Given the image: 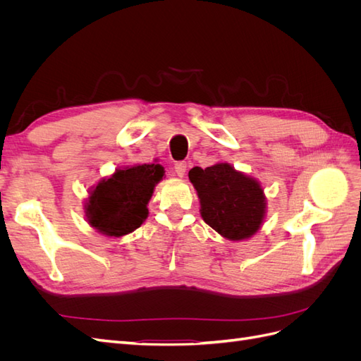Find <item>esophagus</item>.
Returning <instances> with one entry per match:
<instances>
[{
	"label": "esophagus",
	"instance_id": "1",
	"mask_svg": "<svg viewBox=\"0 0 361 361\" xmlns=\"http://www.w3.org/2000/svg\"><path fill=\"white\" fill-rule=\"evenodd\" d=\"M185 171H187V162L179 161V162L174 164V173H176L179 178H182V176H183Z\"/></svg>",
	"mask_w": 361,
	"mask_h": 361
}]
</instances>
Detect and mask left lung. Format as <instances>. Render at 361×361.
<instances>
[{
    "label": "left lung",
    "mask_w": 361,
    "mask_h": 361,
    "mask_svg": "<svg viewBox=\"0 0 361 361\" xmlns=\"http://www.w3.org/2000/svg\"><path fill=\"white\" fill-rule=\"evenodd\" d=\"M188 178L199 194L203 220L215 232L241 241L259 231L265 215V195L255 179L226 162L194 167Z\"/></svg>",
    "instance_id": "obj_1"
}]
</instances>
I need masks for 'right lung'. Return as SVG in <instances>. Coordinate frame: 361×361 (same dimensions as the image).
Returning <instances> with one entry per match:
<instances>
[{
  "instance_id": "right-lung-1",
  "label": "right lung",
  "mask_w": 361,
  "mask_h": 361,
  "mask_svg": "<svg viewBox=\"0 0 361 361\" xmlns=\"http://www.w3.org/2000/svg\"><path fill=\"white\" fill-rule=\"evenodd\" d=\"M164 176L159 164L117 170L92 191L87 203L89 223L106 236H123L147 218V203Z\"/></svg>"
}]
</instances>
